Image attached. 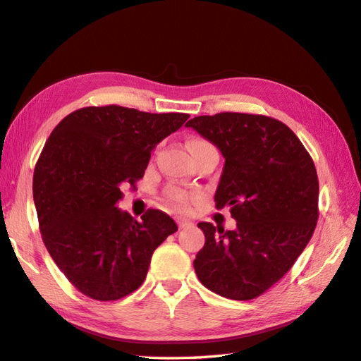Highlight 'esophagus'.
Instances as JSON below:
<instances>
[{"label": "esophagus", "instance_id": "34e87169", "mask_svg": "<svg viewBox=\"0 0 361 361\" xmlns=\"http://www.w3.org/2000/svg\"><path fill=\"white\" fill-rule=\"evenodd\" d=\"M177 223H178V227H180L181 230L193 227V223H190V221H188V219H181V218H178V219H177Z\"/></svg>", "mask_w": 361, "mask_h": 361}]
</instances>
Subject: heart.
<instances>
[{
  "label": "heart",
  "mask_w": 361,
  "mask_h": 361,
  "mask_svg": "<svg viewBox=\"0 0 361 361\" xmlns=\"http://www.w3.org/2000/svg\"><path fill=\"white\" fill-rule=\"evenodd\" d=\"M200 143H207V142L200 140V138H193V140L189 143V146L200 145ZM166 198H168V201L173 207L184 209L189 206L192 197H190V193H188L186 190H183L180 188H169L168 190H166Z\"/></svg>",
  "instance_id": "1"
}]
</instances>
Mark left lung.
Listing matches in <instances>:
<instances>
[{
    "label": "left lung",
    "instance_id": "8db88e82",
    "mask_svg": "<svg viewBox=\"0 0 361 361\" xmlns=\"http://www.w3.org/2000/svg\"><path fill=\"white\" fill-rule=\"evenodd\" d=\"M226 159L215 193L230 206L236 230L200 223L206 244L193 267L200 282L223 298L250 300L294 265L319 219V178L291 129L269 116L218 113L186 123Z\"/></svg>",
    "mask_w": 361,
    "mask_h": 361
}]
</instances>
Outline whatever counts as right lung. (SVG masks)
<instances>
[{
    "instance_id": "1",
    "label": "right lung",
    "mask_w": 361,
    "mask_h": 361,
    "mask_svg": "<svg viewBox=\"0 0 361 361\" xmlns=\"http://www.w3.org/2000/svg\"><path fill=\"white\" fill-rule=\"evenodd\" d=\"M189 118L120 105L85 106L53 129L35 166L33 200L42 241L71 285L111 302L140 286L151 257L178 230L161 210L138 223L117 207L135 189L151 151Z\"/></svg>"
}]
</instances>
